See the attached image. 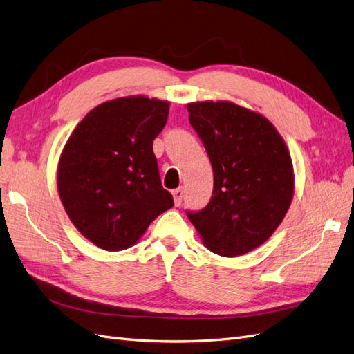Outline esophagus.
I'll return each instance as SVG.
<instances>
[{
  "mask_svg": "<svg viewBox=\"0 0 354 354\" xmlns=\"http://www.w3.org/2000/svg\"><path fill=\"white\" fill-rule=\"evenodd\" d=\"M183 187H178V189H174L173 190V196H174V204L178 207L181 204V201H183Z\"/></svg>",
  "mask_w": 354,
  "mask_h": 354,
  "instance_id": "obj_1",
  "label": "esophagus"
}]
</instances>
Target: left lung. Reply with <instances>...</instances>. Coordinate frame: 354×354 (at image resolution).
<instances>
[{
    "label": "left lung",
    "instance_id": "8db88e82",
    "mask_svg": "<svg viewBox=\"0 0 354 354\" xmlns=\"http://www.w3.org/2000/svg\"><path fill=\"white\" fill-rule=\"evenodd\" d=\"M187 111L214 173L212 199L187 212L189 221L213 253L245 254L268 240L290 207L289 150L270 120L236 104L192 102Z\"/></svg>",
    "mask_w": 354,
    "mask_h": 354
}]
</instances>
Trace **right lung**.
<instances>
[{
    "label": "right lung",
    "mask_w": 354,
    "mask_h": 354,
    "mask_svg": "<svg viewBox=\"0 0 354 354\" xmlns=\"http://www.w3.org/2000/svg\"><path fill=\"white\" fill-rule=\"evenodd\" d=\"M168 109L169 102L146 97L107 101L86 114L62 150L58 190L65 212L104 250L136 244L174 205L153 153Z\"/></svg>",
    "instance_id": "obj_1"
}]
</instances>
